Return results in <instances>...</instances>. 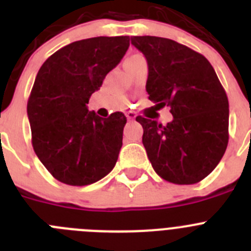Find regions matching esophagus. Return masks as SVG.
<instances>
[{
  "label": "esophagus",
  "instance_id": "esophagus-1",
  "mask_svg": "<svg viewBox=\"0 0 251 251\" xmlns=\"http://www.w3.org/2000/svg\"><path fill=\"white\" fill-rule=\"evenodd\" d=\"M126 117H127L128 121H134V118H136V113L129 110V112L126 113Z\"/></svg>",
  "mask_w": 251,
  "mask_h": 251
}]
</instances>
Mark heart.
<instances>
[{
    "mask_svg": "<svg viewBox=\"0 0 251 251\" xmlns=\"http://www.w3.org/2000/svg\"><path fill=\"white\" fill-rule=\"evenodd\" d=\"M138 57H142L141 55H132V56H129L128 57L127 60H132V59H138Z\"/></svg>",
    "mask_w": 251,
    "mask_h": 251,
    "instance_id": "b5f03b06",
    "label": "heart"
}]
</instances>
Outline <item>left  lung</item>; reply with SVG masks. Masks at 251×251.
Instances as JSON below:
<instances>
[{
    "instance_id": "left-lung-1",
    "label": "left lung",
    "mask_w": 251,
    "mask_h": 251,
    "mask_svg": "<svg viewBox=\"0 0 251 251\" xmlns=\"http://www.w3.org/2000/svg\"><path fill=\"white\" fill-rule=\"evenodd\" d=\"M148 64L146 90L156 109L171 108L162 126L138 115L142 142L156 174L176 185H192L211 174L229 142V100L203 55L174 40L133 36Z\"/></svg>"
}]
</instances>
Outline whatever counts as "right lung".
Instances as JSON below:
<instances>
[{
    "label": "right lung",
    "instance_id": "add662e5",
    "mask_svg": "<svg viewBox=\"0 0 251 251\" xmlns=\"http://www.w3.org/2000/svg\"><path fill=\"white\" fill-rule=\"evenodd\" d=\"M129 48V36H99L64 46L35 79L27 101L32 147L46 170L70 186L94 183L118 159L127 118H100L86 104Z\"/></svg>",
    "mask_w": 251,
    "mask_h": 251
}]
</instances>
